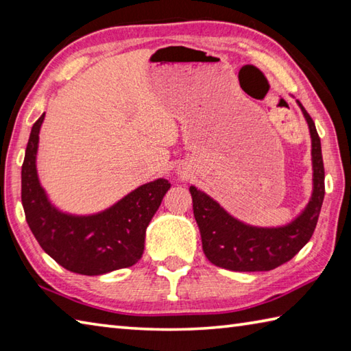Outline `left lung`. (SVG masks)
Segmentation results:
<instances>
[{"mask_svg":"<svg viewBox=\"0 0 351 351\" xmlns=\"http://www.w3.org/2000/svg\"><path fill=\"white\" fill-rule=\"evenodd\" d=\"M297 104L311 133L313 186L309 203L288 224L250 226L232 217L206 192L189 188L203 252L213 265L230 271H269L291 261L312 238L324 199V165L315 123L298 99Z\"/></svg>","mask_w":351,"mask_h":351,"instance_id":"obj_1","label":"left lung"}]
</instances>
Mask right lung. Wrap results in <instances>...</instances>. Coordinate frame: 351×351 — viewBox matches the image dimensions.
Listing matches in <instances>:
<instances>
[{
	"mask_svg": "<svg viewBox=\"0 0 351 351\" xmlns=\"http://www.w3.org/2000/svg\"><path fill=\"white\" fill-rule=\"evenodd\" d=\"M45 113L32 127L21 171V198L28 227L44 252L77 274L101 276L138 262L145 247V232L171 188L157 178L123 197L107 209L75 215L63 212L40 184L38 167L39 133Z\"/></svg>",
	"mask_w": 351,
	"mask_h": 351,
	"instance_id": "1",
	"label": "right lung"
}]
</instances>
